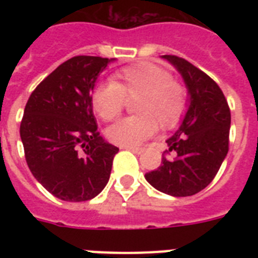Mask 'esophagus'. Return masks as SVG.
Listing matches in <instances>:
<instances>
[{"label":"esophagus","instance_id":"esophagus-1","mask_svg":"<svg viewBox=\"0 0 258 258\" xmlns=\"http://www.w3.org/2000/svg\"><path fill=\"white\" fill-rule=\"evenodd\" d=\"M120 149L130 150V151H133V153L135 154L143 153V149H141V147H134V146H120Z\"/></svg>","mask_w":258,"mask_h":258}]
</instances>
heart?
I'll use <instances>...</instances> for the list:
<instances>
[{"mask_svg":"<svg viewBox=\"0 0 258 258\" xmlns=\"http://www.w3.org/2000/svg\"><path fill=\"white\" fill-rule=\"evenodd\" d=\"M133 103L134 116L124 117L107 130V137L119 146H138L162 128L175 127L187 108V89L171 74L153 62H138L113 74V82L95 87L91 103L105 121L120 115L125 103Z\"/></svg>","mask_w":258,"mask_h":258,"instance_id":"1","label":"heart"}]
</instances>
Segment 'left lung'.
<instances>
[{"mask_svg": "<svg viewBox=\"0 0 258 258\" xmlns=\"http://www.w3.org/2000/svg\"><path fill=\"white\" fill-rule=\"evenodd\" d=\"M162 57L183 79L188 108L179 128L166 141L175 157H162V165L145 178L169 196H194L214 179L228 154L230 109L218 84L205 72L178 56Z\"/></svg>", "mask_w": 258, "mask_h": 258, "instance_id": "obj_1", "label": "left lung"}]
</instances>
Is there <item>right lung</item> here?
<instances>
[{"mask_svg": "<svg viewBox=\"0 0 258 258\" xmlns=\"http://www.w3.org/2000/svg\"><path fill=\"white\" fill-rule=\"evenodd\" d=\"M113 58L75 56L42 80L26 103L20 135L33 176L58 200H92L108 183L117 147L97 131L93 87Z\"/></svg>", "mask_w": 258, "mask_h": 258, "instance_id": "add662e5", "label": "right lung"}]
</instances>
